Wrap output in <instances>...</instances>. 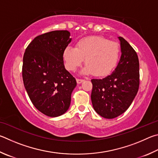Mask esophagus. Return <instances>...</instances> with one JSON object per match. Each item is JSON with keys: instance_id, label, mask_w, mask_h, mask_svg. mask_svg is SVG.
<instances>
[{"instance_id": "obj_1", "label": "esophagus", "mask_w": 158, "mask_h": 158, "mask_svg": "<svg viewBox=\"0 0 158 158\" xmlns=\"http://www.w3.org/2000/svg\"><path fill=\"white\" fill-rule=\"evenodd\" d=\"M76 81H77V84H81L82 82H84V80H82V79H76Z\"/></svg>"}]
</instances>
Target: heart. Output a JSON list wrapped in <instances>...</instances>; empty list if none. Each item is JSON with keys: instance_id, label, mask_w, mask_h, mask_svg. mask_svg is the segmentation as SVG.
<instances>
[{"instance_id": "1", "label": "heart", "mask_w": 158, "mask_h": 158, "mask_svg": "<svg viewBox=\"0 0 158 158\" xmlns=\"http://www.w3.org/2000/svg\"><path fill=\"white\" fill-rule=\"evenodd\" d=\"M118 44L100 36H92L77 41L75 48L68 46L64 49L62 58L66 69L74 71L85 59L82 73H93L95 76H106L111 73L119 58Z\"/></svg>"}]
</instances>
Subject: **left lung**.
Here are the masks:
<instances>
[{"label": "left lung", "instance_id": "1", "mask_svg": "<svg viewBox=\"0 0 158 158\" xmlns=\"http://www.w3.org/2000/svg\"><path fill=\"white\" fill-rule=\"evenodd\" d=\"M121 55L112 73L102 79H92L91 99L102 117L114 118L125 112L133 101L139 86V63L137 52L123 37Z\"/></svg>", "mask_w": 158, "mask_h": 158}]
</instances>
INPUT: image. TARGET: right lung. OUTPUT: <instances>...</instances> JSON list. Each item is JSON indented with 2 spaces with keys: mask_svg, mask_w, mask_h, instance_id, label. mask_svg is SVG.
<instances>
[{
  "mask_svg": "<svg viewBox=\"0 0 158 158\" xmlns=\"http://www.w3.org/2000/svg\"><path fill=\"white\" fill-rule=\"evenodd\" d=\"M71 41L67 30H55L36 37L24 52L25 88L34 106L48 117H59L67 111L77 85L62 58L64 49Z\"/></svg>",
  "mask_w": 158,
  "mask_h": 158,
  "instance_id": "add662e5",
  "label": "right lung"
}]
</instances>
